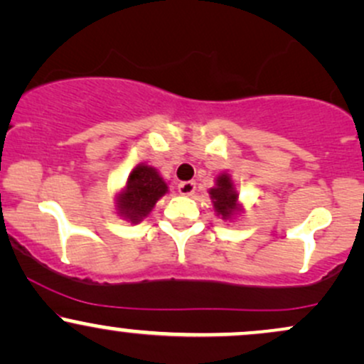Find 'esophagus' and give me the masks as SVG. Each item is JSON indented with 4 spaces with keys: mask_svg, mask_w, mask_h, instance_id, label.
<instances>
[{
    "mask_svg": "<svg viewBox=\"0 0 364 364\" xmlns=\"http://www.w3.org/2000/svg\"><path fill=\"white\" fill-rule=\"evenodd\" d=\"M195 188H196L195 181H183L178 185V191L185 196H191L195 193Z\"/></svg>",
    "mask_w": 364,
    "mask_h": 364,
    "instance_id": "1",
    "label": "esophagus"
}]
</instances>
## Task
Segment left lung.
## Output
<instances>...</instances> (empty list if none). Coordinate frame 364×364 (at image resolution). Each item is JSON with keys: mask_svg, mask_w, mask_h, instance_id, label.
<instances>
[{"mask_svg": "<svg viewBox=\"0 0 364 364\" xmlns=\"http://www.w3.org/2000/svg\"><path fill=\"white\" fill-rule=\"evenodd\" d=\"M212 203H214V210L217 215H220V219L229 220L232 217L240 214L241 205L237 202V191L235 188V183L229 174H219L215 179V186L208 190Z\"/></svg>", "mask_w": 364, "mask_h": 364, "instance_id": "left-lung-1", "label": "left lung"}]
</instances>
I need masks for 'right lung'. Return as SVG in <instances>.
Wrapping results in <instances>:
<instances>
[{
	"mask_svg": "<svg viewBox=\"0 0 364 364\" xmlns=\"http://www.w3.org/2000/svg\"><path fill=\"white\" fill-rule=\"evenodd\" d=\"M168 193V183L162 179L157 169L139 164L129 173L121 193L116 198V210L132 224L140 223L152 212L161 196Z\"/></svg>",
	"mask_w": 364,
	"mask_h": 364,
	"instance_id": "right-lung-1",
	"label": "right lung"
}]
</instances>
